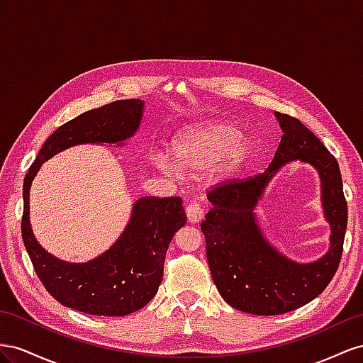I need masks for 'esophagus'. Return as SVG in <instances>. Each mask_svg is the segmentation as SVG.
<instances>
[{"instance_id":"obj_1","label":"esophagus","mask_w":363,"mask_h":363,"mask_svg":"<svg viewBox=\"0 0 363 363\" xmlns=\"http://www.w3.org/2000/svg\"><path fill=\"white\" fill-rule=\"evenodd\" d=\"M185 213H187V219L191 225L199 223L203 219V210L198 203H190L187 206V210H185Z\"/></svg>"}]
</instances>
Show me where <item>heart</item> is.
Here are the masks:
<instances>
[{
	"mask_svg": "<svg viewBox=\"0 0 363 363\" xmlns=\"http://www.w3.org/2000/svg\"><path fill=\"white\" fill-rule=\"evenodd\" d=\"M170 153L178 170L199 174L211 167V181L228 182L252 161L255 144L231 123L208 121L182 130L173 140ZM157 164L164 172H173L165 157H158Z\"/></svg>",
	"mask_w": 363,
	"mask_h": 363,
	"instance_id": "heart-1",
	"label": "heart"
}]
</instances>
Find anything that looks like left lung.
Listing matches in <instances>:
<instances>
[{
  "label": "left lung",
  "instance_id": "left-lung-1",
  "mask_svg": "<svg viewBox=\"0 0 363 363\" xmlns=\"http://www.w3.org/2000/svg\"><path fill=\"white\" fill-rule=\"evenodd\" d=\"M275 118L283 137L269 167L255 178L211 190V210L201 225L213 281L222 298L245 313L266 316L292 312L323 294L340 262L347 230V202L336 158L299 120L279 112ZM294 160L317 170L330 225L329 251L308 264L292 261L271 245L255 213L268 182Z\"/></svg>",
  "mask_w": 363,
  "mask_h": 363
}]
</instances>
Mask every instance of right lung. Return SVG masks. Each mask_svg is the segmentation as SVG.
<instances>
[{"instance_id":"right-lung-1","label":"right lung","mask_w":363,"mask_h":363,"mask_svg":"<svg viewBox=\"0 0 363 363\" xmlns=\"http://www.w3.org/2000/svg\"><path fill=\"white\" fill-rule=\"evenodd\" d=\"M144 100H117L84 112L50 135L24 178L21 231L35 271L62 306L88 315L124 316L157 295L164 258L176 231L187 222L181 198L144 196L132 205L130 219L109 250L85 263H69L39 245L30 223V189L40 165L79 144H117L137 133Z\"/></svg>"}]
</instances>
